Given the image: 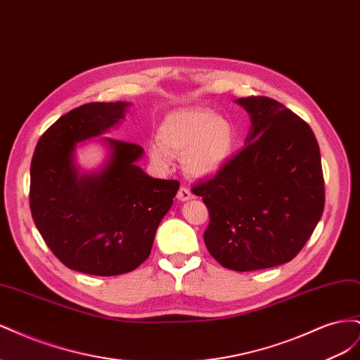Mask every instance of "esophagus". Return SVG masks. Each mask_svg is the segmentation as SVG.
I'll list each match as a JSON object with an SVG mask.
<instances>
[{"label":"esophagus","instance_id":"34e87169","mask_svg":"<svg viewBox=\"0 0 360 360\" xmlns=\"http://www.w3.org/2000/svg\"><path fill=\"white\" fill-rule=\"evenodd\" d=\"M177 198H179L180 201H189V200L193 198V195H192V192H191L186 186H181V188L179 189Z\"/></svg>","mask_w":360,"mask_h":360}]
</instances>
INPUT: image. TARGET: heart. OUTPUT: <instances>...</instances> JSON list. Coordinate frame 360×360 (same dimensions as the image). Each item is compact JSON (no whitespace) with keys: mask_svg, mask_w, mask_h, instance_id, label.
<instances>
[{"mask_svg":"<svg viewBox=\"0 0 360 360\" xmlns=\"http://www.w3.org/2000/svg\"><path fill=\"white\" fill-rule=\"evenodd\" d=\"M159 138L148 147L153 163L168 167L171 155H184V171L197 179L219 172L231 159L236 141L234 129L226 118L198 108L167 115Z\"/></svg>","mask_w":360,"mask_h":360,"instance_id":"b5f03b06","label":"heart"}]
</instances>
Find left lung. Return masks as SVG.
Returning a JSON list of instances; mask_svg holds the SVG:
<instances>
[{
    "mask_svg": "<svg viewBox=\"0 0 360 360\" xmlns=\"http://www.w3.org/2000/svg\"><path fill=\"white\" fill-rule=\"evenodd\" d=\"M250 117L243 150L192 192L210 222L204 243L221 266L250 271L285 264L324 209L319 143L307 122L264 96L236 101Z\"/></svg>",
    "mask_w": 360,
    "mask_h": 360,
    "instance_id": "8db88e82",
    "label": "left lung"
}]
</instances>
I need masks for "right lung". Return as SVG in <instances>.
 <instances>
[{
  "label": "right lung",
  "mask_w": 360,
  "mask_h": 360,
  "mask_svg": "<svg viewBox=\"0 0 360 360\" xmlns=\"http://www.w3.org/2000/svg\"><path fill=\"white\" fill-rule=\"evenodd\" d=\"M129 102L85 103L60 117L36 146L30 169V209L43 240L64 266L86 275L135 270L151 252L156 230L180 188L153 179L136 162L144 148L102 138L103 165L85 172L76 147L110 132Z\"/></svg>",
  "instance_id": "obj_1"
}]
</instances>
